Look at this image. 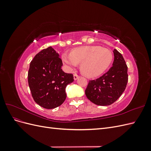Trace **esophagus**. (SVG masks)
<instances>
[{
	"mask_svg": "<svg viewBox=\"0 0 151 151\" xmlns=\"http://www.w3.org/2000/svg\"><path fill=\"white\" fill-rule=\"evenodd\" d=\"M78 78H79V76L77 75V74H74V79L75 81H76Z\"/></svg>",
	"mask_w": 151,
	"mask_h": 151,
	"instance_id": "1",
	"label": "esophagus"
}]
</instances>
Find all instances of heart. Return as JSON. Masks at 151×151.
Returning <instances> with one entry per match:
<instances>
[{"mask_svg":"<svg viewBox=\"0 0 151 151\" xmlns=\"http://www.w3.org/2000/svg\"><path fill=\"white\" fill-rule=\"evenodd\" d=\"M113 53L108 48L99 46H82L73 49L70 53H63L62 60L68 70L76 68L79 63L82 74L96 77L102 74L110 65Z\"/></svg>","mask_w":151,"mask_h":151,"instance_id":"heart-1","label":"heart"}]
</instances>
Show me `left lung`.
I'll use <instances>...</instances> for the list:
<instances>
[{
  "instance_id": "1",
  "label": "left lung",
  "mask_w": 151,
  "mask_h": 151,
  "mask_svg": "<svg viewBox=\"0 0 151 151\" xmlns=\"http://www.w3.org/2000/svg\"><path fill=\"white\" fill-rule=\"evenodd\" d=\"M113 66L99 78L89 81L86 97L95 104L108 106L120 98L128 82V68L122 55L114 49Z\"/></svg>"
}]
</instances>
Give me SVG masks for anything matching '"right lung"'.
Listing matches in <instances>:
<instances>
[{
	"mask_svg": "<svg viewBox=\"0 0 151 151\" xmlns=\"http://www.w3.org/2000/svg\"><path fill=\"white\" fill-rule=\"evenodd\" d=\"M62 65L60 55L52 47L42 50L31 62L28 84L33 99L40 106L55 108L65 100V88L74 77L62 70Z\"/></svg>",
	"mask_w": 151,
	"mask_h": 151,
	"instance_id": "add662e5",
	"label": "right lung"
}]
</instances>
